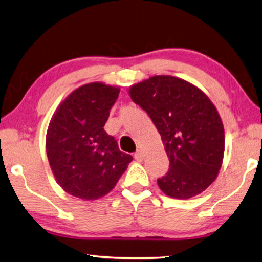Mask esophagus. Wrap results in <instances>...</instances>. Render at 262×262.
I'll list each match as a JSON object with an SVG mask.
<instances>
[{"instance_id": "34e87169", "label": "esophagus", "mask_w": 262, "mask_h": 262, "mask_svg": "<svg viewBox=\"0 0 262 262\" xmlns=\"http://www.w3.org/2000/svg\"><path fill=\"white\" fill-rule=\"evenodd\" d=\"M134 158H135L136 161H139V162L143 161V151H142V150H138V151H136V153H135Z\"/></svg>"}]
</instances>
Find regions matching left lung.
Returning <instances> with one entry per match:
<instances>
[{
  "instance_id": "obj_1",
  "label": "left lung",
  "mask_w": 262,
  "mask_h": 262,
  "mask_svg": "<svg viewBox=\"0 0 262 262\" xmlns=\"http://www.w3.org/2000/svg\"><path fill=\"white\" fill-rule=\"evenodd\" d=\"M129 95L149 115L169 158L168 173L158 179L160 189L175 199L204 192L216 179L225 151L224 124L212 101L170 75L139 82Z\"/></svg>"
}]
</instances>
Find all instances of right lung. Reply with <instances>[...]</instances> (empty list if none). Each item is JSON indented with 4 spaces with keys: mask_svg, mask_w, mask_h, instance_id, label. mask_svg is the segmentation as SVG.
<instances>
[{
    "mask_svg": "<svg viewBox=\"0 0 262 262\" xmlns=\"http://www.w3.org/2000/svg\"><path fill=\"white\" fill-rule=\"evenodd\" d=\"M120 88L102 82L81 85L50 120L46 148L50 168L64 192L96 200L114 188L133 156L104 130Z\"/></svg>",
    "mask_w": 262,
    "mask_h": 262,
    "instance_id": "obj_1",
    "label": "right lung"
}]
</instances>
